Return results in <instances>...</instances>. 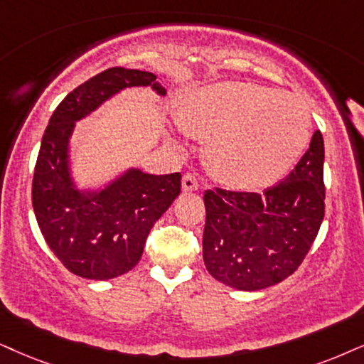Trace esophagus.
<instances>
[{
    "label": "esophagus",
    "mask_w": 364,
    "mask_h": 364,
    "mask_svg": "<svg viewBox=\"0 0 364 364\" xmlns=\"http://www.w3.org/2000/svg\"><path fill=\"white\" fill-rule=\"evenodd\" d=\"M183 190L185 191H196L198 190V181H196L195 174L186 173L185 176H183Z\"/></svg>",
    "instance_id": "1"
}]
</instances>
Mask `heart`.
<instances>
[{
    "instance_id": "1",
    "label": "heart",
    "mask_w": 364,
    "mask_h": 364,
    "mask_svg": "<svg viewBox=\"0 0 364 364\" xmlns=\"http://www.w3.org/2000/svg\"><path fill=\"white\" fill-rule=\"evenodd\" d=\"M178 126L206 139V168L235 190L277 183L311 137V117L301 100L254 82H216L195 90L178 114Z\"/></svg>"
}]
</instances>
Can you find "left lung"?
<instances>
[{
	"label": "left lung",
	"mask_w": 364,
	"mask_h": 364,
	"mask_svg": "<svg viewBox=\"0 0 364 364\" xmlns=\"http://www.w3.org/2000/svg\"><path fill=\"white\" fill-rule=\"evenodd\" d=\"M321 131L282 181L264 193L208 190L203 200V260L211 277L238 291H260L296 272L324 218Z\"/></svg>",
	"instance_id": "obj_1"
}]
</instances>
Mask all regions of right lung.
I'll list each match as a JSON object with an SVG mask.
<instances>
[{
  "instance_id": "1",
  "label": "right lung",
  "mask_w": 364,
  "mask_h": 364,
  "mask_svg": "<svg viewBox=\"0 0 364 364\" xmlns=\"http://www.w3.org/2000/svg\"><path fill=\"white\" fill-rule=\"evenodd\" d=\"M131 87L166 95L151 72L112 67L73 89L50 117L36 159L31 200L45 242L79 277L107 280L134 269L151 228L179 191L181 174L129 168L100 188L80 190L72 174L75 122Z\"/></svg>"
}]
</instances>
